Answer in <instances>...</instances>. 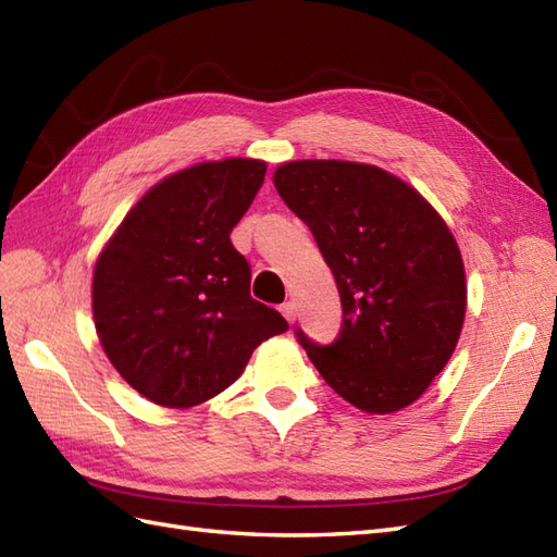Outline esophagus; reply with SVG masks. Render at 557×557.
Listing matches in <instances>:
<instances>
[{"instance_id":"obj_1","label":"esophagus","mask_w":557,"mask_h":557,"mask_svg":"<svg viewBox=\"0 0 557 557\" xmlns=\"http://www.w3.org/2000/svg\"><path fill=\"white\" fill-rule=\"evenodd\" d=\"M280 312H282L284 318H287V322H294V320H296V304H294V301L282 304V306H280Z\"/></svg>"}]
</instances>
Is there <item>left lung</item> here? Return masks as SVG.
<instances>
[{"instance_id":"8db88e82","label":"left lung","mask_w":557,"mask_h":557,"mask_svg":"<svg viewBox=\"0 0 557 557\" xmlns=\"http://www.w3.org/2000/svg\"><path fill=\"white\" fill-rule=\"evenodd\" d=\"M275 188L332 268L341 334L296 338L322 379L367 414H393L445 369L466 318L459 245L440 213L403 178L374 164L296 160Z\"/></svg>"}]
</instances>
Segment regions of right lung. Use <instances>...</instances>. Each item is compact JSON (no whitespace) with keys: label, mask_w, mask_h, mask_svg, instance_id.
I'll return each mask as SVG.
<instances>
[{"label":"right lung","mask_w":557,"mask_h":557,"mask_svg":"<svg viewBox=\"0 0 557 557\" xmlns=\"http://www.w3.org/2000/svg\"><path fill=\"white\" fill-rule=\"evenodd\" d=\"M265 162L231 157L176 171L143 195L94 268L91 306L112 367L150 403L185 409L239 379L256 346L289 330L253 301L231 242Z\"/></svg>","instance_id":"obj_1"}]
</instances>
